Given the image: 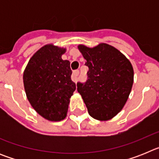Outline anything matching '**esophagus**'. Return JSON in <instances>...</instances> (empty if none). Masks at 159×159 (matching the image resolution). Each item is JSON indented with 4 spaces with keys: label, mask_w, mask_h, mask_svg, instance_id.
<instances>
[{
    "label": "esophagus",
    "mask_w": 159,
    "mask_h": 159,
    "mask_svg": "<svg viewBox=\"0 0 159 159\" xmlns=\"http://www.w3.org/2000/svg\"><path fill=\"white\" fill-rule=\"evenodd\" d=\"M79 73H80L79 70H75V71H73L72 75H71V79H72V80L74 81V82H76L77 81V77H78L79 75Z\"/></svg>",
    "instance_id": "esophagus-1"
}]
</instances>
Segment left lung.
Returning a JSON list of instances; mask_svg holds the SVG:
<instances>
[{
	"mask_svg": "<svg viewBox=\"0 0 159 159\" xmlns=\"http://www.w3.org/2000/svg\"><path fill=\"white\" fill-rule=\"evenodd\" d=\"M87 60L88 80L78 83L77 91L89 115L107 121L121 111L131 92L134 69L130 60L113 46L100 43L93 48L79 44Z\"/></svg>",
	"mask_w": 159,
	"mask_h": 159,
	"instance_id": "left-lung-1",
	"label": "left lung"
}]
</instances>
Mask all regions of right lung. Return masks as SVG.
Segmentation results:
<instances>
[{"mask_svg": "<svg viewBox=\"0 0 159 159\" xmlns=\"http://www.w3.org/2000/svg\"><path fill=\"white\" fill-rule=\"evenodd\" d=\"M65 48L48 43L33 54L25 67L23 82L31 106L43 119L59 122L67 116L75 92L70 62L64 60Z\"/></svg>", "mask_w": 159, "mask_h": 159, "instance_id": "obj_1", "label": "right lung"}]
</instances>
